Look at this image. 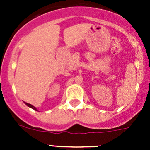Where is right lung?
<instances>
[{
  "instance_id": "1",
  "label": "right lung",
  "mask_w": 150,
  "mask_h": 150,
  "mask_svg": "<svg viewBox=\"0 0 150 150\" xmlns=\"http://www.w3.org/2000/svg\"><path fill=\"white\" fill-rule=\"evenodd\" d=\"M25 104L28 106V107H30V108H32V109H34V110H37V108H36L35 107H34V106H33V105H31V104H28V103H25Z\"/></svg>"
}]
</instances>
